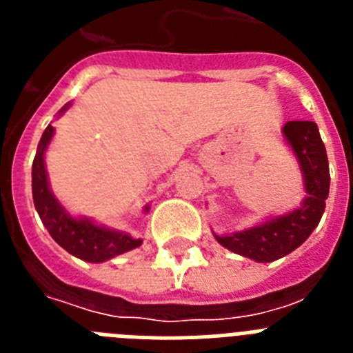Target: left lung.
Listing matches in <instances>:
<instances>
[{
	"label": "left lung",
	"mask_w": 353,
	"mask_h": 353,
	"mask_svg": "<svg viewBox=\"0 0 353 353\" xmlns=\"http://www.w3.org/2000/svg\"><path fill=\"white\" fill-rule=\"evenodd\" d=\"M283 134L286 143L292 146L304 176L307 196L302 205L297 210L272 217L244 232L228 233L224 236L215 235V240L223 248L260 263L279 260L304 244L322 219L329 196V161L316 123L288 121L283 127Z\"/></svg>",
	"instance_id": "left-lung-1"
}]
</instances>
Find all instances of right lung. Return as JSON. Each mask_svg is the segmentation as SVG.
<instances>
[{"label":"right lung","mask_w":353,"mask_h":353,"mask_svg":"<svg viewBox=\"0 0 353 353\" xmlns=\"http://www.w3.org/2000/svg\"><path fill=\"white\" fill-rule=\"evenodd\" d=\"M68 105L60 109V114L67 111ZM52 134H54V129L48 125L40 138L37 155L33 159V168H31L33 203H35L43 226L48 228L49 235L65 251L70 252L72 256L90 261V263H102V261L111 260L130 249L139 248L143 242L141 239H132L127 233L97 226L86 217L76 219V217L68 215L60 201L52 196L51 189H49L48 173H46V162H43V155H46L48 145L51 143ZM145 210H148V207H145Z\"/></svg>","instance_id":"obj_1"}]
</instances>
